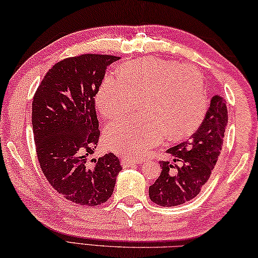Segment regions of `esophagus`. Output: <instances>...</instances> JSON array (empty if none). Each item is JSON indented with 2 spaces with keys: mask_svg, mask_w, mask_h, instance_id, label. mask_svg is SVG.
Listing matches in <instances>:
<instances>
[{
  "mask_svg": "<svg viewBox=\"0 0 258 258\" xmlns=\"http://www.w3.org/2000/svg\"><path fill=\"white\" fill-rule=\"evenodd\" d=\"M142 161L141 160H134V159H122L121 160V164L123 166H130V165H134V164H141Z\"/></svg>",
  "mask_w": 258,
  "mask_h": 258,
  "instance_id": "esophagus-1",
  "label": "esophagus"
}]
</instances>
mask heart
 Wrapping results in <instances>:
<instances>
[{"label": "heart", "mask_w": 258, "mask_h": 258, "mask_svg": "<svg viewBox=\"0 0 258 258\" xmlns=\"http://www.w3.org/2000/svg\"><path fill=\"white\" fill-rule=\"evenodd\" d=\"M141 98L143 116L112 122L104 141L111 151L141 159L163 141L189 136L207 112L204 79L191 66L146 57L124 63L119 77H107L96 95L104 119H116L135 110Z\"/></svg>", "instance_id": "heart-1"}]
</instances>
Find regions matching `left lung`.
Wrapping results in <instances>:
<instances>
[{
    "label": "left lung",
    "instance_id": "1",
    "mask_svg": "<svg viewBox=\"0 0 258 258\" xmlns=\"http://www.w3.org/2000/svg\"><path fill=\"white\" fill-rule=\"evenodd\" d=\"M227 124V104L215 95L197 132L187 142L166 151L173 160L160 162L162 172L148 190L152 202L160 206H178L201 192L222 151Z\"/></svg>",
    "mask_w": 258,
    "mask_h": 258
}]
</instances>
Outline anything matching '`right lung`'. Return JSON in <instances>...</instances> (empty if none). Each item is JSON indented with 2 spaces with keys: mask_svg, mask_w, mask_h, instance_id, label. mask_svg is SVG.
Wrapping results in <instances>:
<instances>
[{
  "mask_svg": "<svg viewBox=\"0 0 258 258\" xmlns=\"http://www.w3.org/2000/svg\"><path fill=\"white\" fill-rule=\"evenodd\" d=\"M119 58H64L48 70L34 95L31 122L40 169L60 195L79 205L105 203L122 170L113 153L90 159L101 134L94 97L106 68Z\"/></svg>",
  "mask_w": 258,
  "mask_h": 258,
  "instance_id": "obj_1",
  "label": "right lung"
}]
</instances>
